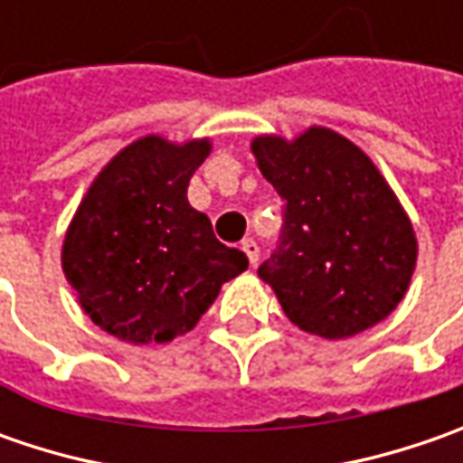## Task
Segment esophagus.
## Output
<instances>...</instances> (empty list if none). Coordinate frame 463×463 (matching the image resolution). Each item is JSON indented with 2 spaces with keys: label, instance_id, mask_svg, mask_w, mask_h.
Wrapping results in <instances>:
<instances>
[{
  "label": "esophagus",
  "instance_id": "34e87169",
  "mask_svg": "<svg viewBox=\"0 0 463 463\" xmlns=\"http://www.w3.org/2000/svg\"><path fill=\"white\" fill-rule=\"evenodd\" d=\"M241 250H244V255L250 258V262L252 265H258V260H260V244L252 237H247V240L241 241Z\"/></svg>",
  "mask_w": 463,
  "mask_h": 463
}]
</instances>
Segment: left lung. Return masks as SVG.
Here are the masks:
<instances>
[{
	"mask_svg": "<svg viewBox=\"0 0 463 463\" xmlns=\"http://www.w3.org/2000/svg\"><path fill=\"white\" fill-rule=\"evenodd\" d=\"M252 154L283 198L280 237L258 276L296 327L340 340L397 309L418 241L373 162L317 126L291 144L260 136Z\"/></svg>",
	"mask_w": 463,
	"mask_h": 463,
	"instance_id": "8db88e82",
	"label": "left lung"
}]
</instances>
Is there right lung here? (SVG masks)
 I'll return each mask as SVG.
<instances>
[{"label": "right lung", "instance_id": "1", "mask_svg": "<svg viewBox=\"0 0 463 463\" xmlns=\"http://www.w3.org/2000/svg\"><path fill=\"white\" fill-rule=\"evenodd\" d=\"M208 141L138 138L102 169L63 240V273L81 309L126 343H169L195 327L222 283L247 270L187 203Z\"/></svg>", "mask_w": 463, "mask_h": 463}]
</instances>
